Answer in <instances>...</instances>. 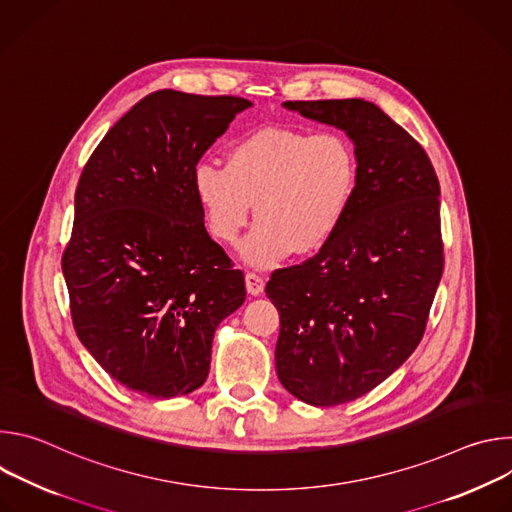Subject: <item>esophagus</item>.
Listing matches in <instances>:
<instances>
[{
    "instance_id": "34e87169",
    "label": "esophagus",
    "mask_w": 512,
    "mask_h": 512,
    "mask_svg": "<svg viewBox=\"0 0 512 512\" xmlns=\"http://www.w3.org/2000/svg\"><path fill=\"white\" fill-rule=\"evenodd\" d=\"M245 285H247V291L251 296H261L263 289H265V281L257 273H247L245 275Z\"/></svg>"
}]
</instances>
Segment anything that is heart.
I'll list each match as a JSON object with an SVG mask.
<instances>
[{"label": "heart", "instance_id": "b5f03b06", "mask_svg": "<svg viewBox=\"0 0 512 512\" xmlns=\"http://www.w3.org/2000/svg\"><path fill=\"white\" fill-rule=\"evenodd\" d=\"M356 186L358 160L346 137L285 127L235 139L227 166L200 160L192 168V190L214 239L235 243L255 200L259 218L239 253L257 269L326 247L346 221Z\"/></svg>", "mask_w": 512, "mask_h": 512}]
</instances>
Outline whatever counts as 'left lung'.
Segmentation results:
<instances>
[{
	"mask_svg": "<svg viewBox=\"0 0 512 512\" xmlns=\"http://www.w3.org/2000/svg\"><path fill=\"white\" fill-rule=\"evenodd\" d=\"M342 129L358 186L344 225L302 265L271 275L279 312L275 371L314 407L373 391L417 348L444 271L440 182L421 145L364 99L285 101Z\"/></svg>",
	"mask_w": 512,
	"mask_h": 512,
	"instance_id": "left-lung-1",
	"label": "left lung"
}]
</instances>
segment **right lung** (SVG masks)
I'll return each mask as SVG.
<instances>
[{
  "instance_id": "add662e5",
  "label": "right lung",
  "mask_w": 512,
  "mask_h": 512,
  "mask_svg": "<svg viewBox=\"0 0 512 512\" xmlns=\"http://www.w3.org/2000/svg\"><path fill=\"white\" fill-rule=\"evenodd\" d=\"M249 107L241 97L156 91L107 131L81 174L62 255L72 324L135 393L198 389L218 324L245 302L243 271L204 229L192 168Z\"/></svg>"
}]
</instances>
